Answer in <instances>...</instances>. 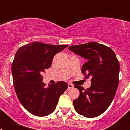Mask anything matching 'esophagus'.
Segmentation results:
<instances>
[{
    "label": "esophagus",
    "mask_w": 130,
    "mask_h": 130,
    "mask_svg": "<svg viewBox=\"0 0 130 130\" xmlns=\"http://www.w3.org/2000/svg\"><path fill=\"white\" fill-rule=\"evenodd\" d=\"M73 85H72L71 84H68V90H70V89L73 88Z\"/></svg>",
    "instance_id": "1"
}]
</instances>
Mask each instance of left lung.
<instances>
[{
    "label": "left lung",
    "instance_id": "8db88e82",
    "mask_svg": "<svg viewBox=\"0 0 130 130\" xmlns=\"http://www.w3.org/2000/svg\"><path fill=\"white\" fill-rule=\"evenodd\" d=\"M86 59L82 67L86 78H91V86L85 89L75 86L79 96L73 101L74 109L84 117H96L105 112L113 101L119 84V63L111 48L92 42L68 48Z\"/></svg>",
    "mask_w": 130,
    "mask_h": 130
}]
</instances>
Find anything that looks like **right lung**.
Returning a JSON list of instances; mask_svg holds the SVG:
<instances>
[{
	"instance_id": "right-lung-1",
	"label": "right lung",
	"mask_w": 130,
	"mask_h": 130,
	"mask_svg": "<svg viewBox=\"0 0 130 130\" xmlns=\"http://www.w3.org/2000/svg\"><path fill=\"white\" fill-rule=\"evenodd\" d=\"M67 46L34 42L20 47L15 54L11 67L15 92L23 107L36 116L53 113L68 87L65 82H58L46 88L42 75L54 56Z\"/></svg>"
}]
</instances>
